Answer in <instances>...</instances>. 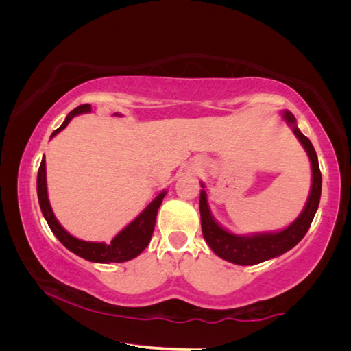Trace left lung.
<instances>
[{
    "label": "left lung",
    "instance_id": "left-lung-1",
    "mask_svg": "<svg viewBox=\"0 0 351 351\" xmlns=\"http://www.w3.org/2000/svg\"><path fill=\"white\" fill-rule=\"evenodd\" d=\"M283 119L291 127L295 138L304 145L305 152L308 153L313 170V184L311 192L308 197L304 210L291 223L287 229L280 232H265V234H254V235H235L230 234L229 230L221 228L215 219H213L209 204H207V193L206 190H201L199 195V213H201V229H203L204 240L210 249L218 257L228 260L230 263L247 266L257 265L261 261L278 257L289 249H293L297 243L304 239L305 234L310 229L313 218L316 215V210L320 201V192H322V175H320L317 154L311 141L295 125V117L289 111L283 112ZM204 187V184H201Z\"/></svg>",
    "mask_w": 351,
    "mask_h": 351
}]
</instances>
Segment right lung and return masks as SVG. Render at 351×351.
<instances>
[{"label":"right lung","instance_id":"right-lung-1","mask_svg":"<svg viewBox=\"0 0 351 351\" xmlns=\"http://www.w3.org/2000/svg\"><path fill=\"white\" fill-rule=\"evenodd\" d=\"M91 105H80L69 112L64 119V122L58 127L54 133L51 134V138H54L57 133H60L62 130L68 125L71 119L82 112H90ZM37 193H38V203L41 213H43L45 219L49 224L58 241L62 245L69 249L71 252H74L79 257L96 261V263H122V261H128L144 251L148 246V243L152 240L154 223H156L158 209L162 203V198L165 197V190L158 195L150 204H148L144 210H142L138 217H136L132 223H130L125 229H122L114 239L111 240L110 245L105 243H93V241H83L75 239L66 230L62 228V224L57 221L54 212L51 209L49 199H47V189H46V162L45 156L41 159L38 176H37Z\"/></svg>","mask_w":351,"mask_h":351}]
</instances>
